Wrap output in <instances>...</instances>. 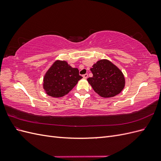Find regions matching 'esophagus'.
<instances>
[{
  "instance_id": "esophagus-1",
  "label": "esophagus",
  "mask_w": 161,
  "mask_h": 161,
  "mask_svg": "<svg viewBox=\"0 0 161 161\" xmlns=\"http://www.w3.org/2000/svg\"><path fill=\"white\" fill-rule=\"evenodd\" d=\"M82 77H83L84 79H87V78H88V74L83 75H82Z\"/></svg>"
}]
</instances>
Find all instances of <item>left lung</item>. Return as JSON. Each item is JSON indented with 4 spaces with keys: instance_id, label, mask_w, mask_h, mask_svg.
Instances as JSON below:
<instances>
[{
    "instance_id": "1",
    "label": "left lung",
    "mask_w": 161,
    "mask_h": 161,
    "mask_svg": "<svg viewBox=\"0 0 161 161\" xmlns=\"http://www.w3.org/2000/svg\"><path fill=\"white\" fill-rule=\"evenodd\" d=\"M92 77L87 79L95 92L105 98L120 93L125 86V78L118 67L108 60L97 61L91 69Z\"/></svg>"
}]
</instances>
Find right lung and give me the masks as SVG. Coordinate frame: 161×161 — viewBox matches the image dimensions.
I'll return each instance as SVG.
<instances>
[{
    "instance_id": "1",
    "label": "right lung",
    "mask_w": 161,
    "mask_h": 161,
    "mask_svg": "<svg viewBox=\"0 0 161 161\" xmlns=\"http://www.w3.org/2000/svg\"><path fill=\"white\" fill-rule=\"evenodd\" d=\"M82 78L76 68L66 61L56 60L45 74L43 87L47 95L58 98L69 93Z\"/></svg>"
}]
</instances>
